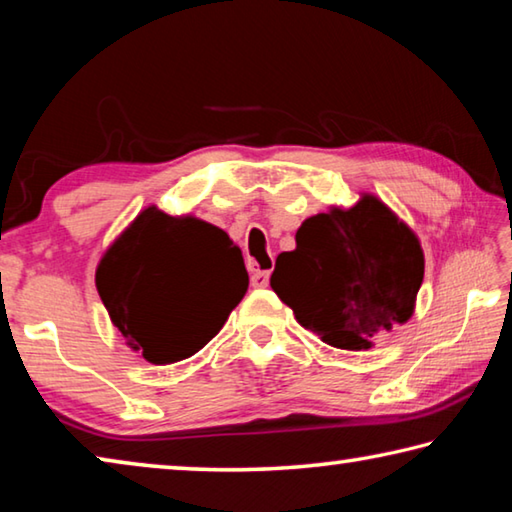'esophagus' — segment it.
Instances as JSON below:
<instances>
[{
	"mask_svg": "<svg viewBox=\"0 0 512 512\" xmlns=\"http://www.w3.org/2000/svg\"><path fill=\"white\" fill-rule=\"evenodd\" d=\"M268 280H271V271H255L253 275H250V284H253L255 289L268 287Z\"/></svg>",
	"mask_w": 512,
	"mask_h": 512,
	"instance_id": "obj_1",
	"label": "esophagus"
}]
</instances>
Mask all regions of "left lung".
Instances as JSON below:
<instances>
[{
    "mask_svg": "<svg viewBox=\"0 0 512 512\" xmlns=\"http://www.w3.org/2000/svg\"><path fill=\"white\" fill-rule=\"evenodd\" d=\"M424 277L420 239L379 196L302 221L277 255L271 287L298 323L341 350H370L413 316Z\"/></svg>",
    "mask_w": 512,
    "mask_h": 512,
    "instance_id": "obj_1",
    "label": "left lung"
}]
</instances>
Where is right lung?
Here are the masks:
<instances>
[{"instance_id": "obj_1", "label": "right lung", "mask_w": 512, "mask_h": 512, "mask_svg": "<svg viewBox=\"0 0 512 512\" xmlns=\"http://www.w3.org/2000/svg\"><path fill=\"white\" fill-rule=\"evenodd\" d=\"M94 282L128 348L167 366L221 332L246 296L248 273L228 232L149 205L101 255Z\"/></svg>"}]
</instances>
